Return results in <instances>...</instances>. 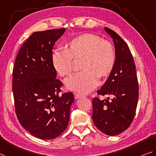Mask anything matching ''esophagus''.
Masks as SVG:
<instances>
[{"label": "esophagus", "instance_id": "34e87169", "mask_svg": "<svg viewBox=\"0 0 156 156\" xmlns=\"http://www.w3.org/2000/svg\"><path fill=\"white\" fill-rule=\"evenodd\" d=\"M74 95H75V98L76 100H77V99H79V98H80L83 96V95L78 94V93H74Z\"/></svg>", "mask_w": 156, "mask_h": 156}]
</instances>
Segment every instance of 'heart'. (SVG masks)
Wrapping results in <instances>:
<instances>
[{"label":"heart","mask_w":156,"mask_h":156,"mask_svg":"<svg viewBox=\"0 0 156 156\" xmlns=\"http://www.w3.org/2000/svg\"><path fill=\"white\" fill-rule=\"evenodd\" d=\"M83 70L71 74L65 80L68 89L87 93L98 86L100 75L107 76L114 68L116 54L114 47L97 35L85 33L76 37L68 44V49L54 50L51 61L61 76L68 75L73 70V58L82 57Z\"/></svg>","instance_id":"1"}]
</instances>
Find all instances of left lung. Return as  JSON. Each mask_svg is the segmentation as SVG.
Listing matches in <instances>:
<instances>
[{"label": "left lung", "mask_w": 156, "mask_h": 156, "mask_svg": "<svg viewBox=\"0 0 156 156\" xmlns=\"http://www.w3.org/2000/svg\"><path fill=\"white\" fill-rule=\"evenodd\" d=\"M104 29L113 40L116 61L98 94L108 95L112 99L93 98L92 119L95 126L103 133L115 136L128 129L133 121L139 86L135 64L128 44L114 30L107 27Z\"/></svg>", "instance_id": "left-lung-1"}]
</instances>
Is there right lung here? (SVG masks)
Returning <instances> with one entry per match:
<instances>
[{"label":"right lung","instance_id":"obj_1","mask_svg":"<svg viewBox=\"0 0 156 156\" xmlns=\"http://www.w3.org/2000/svg\"><path fill=\"white\" fill-rule=\"evenodd\" d=\"M66 28L35 32L22 45L14 63L12 90L21 125L35 137L52 140L68 126L72 92L59 95L62 83L51 61L54 45Z\"/></svg>","mask_w":156,"mask_h":156}]
</instances>
